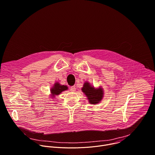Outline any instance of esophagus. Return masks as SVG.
<instances>
[{
  "label": "esophagus",
  "mask_w": 155,
  "mask_h": 155,
  "mask_svg": "<svg viewBox=\"0 0 155 155\" xmlns=\"http://www.w3.org/2000/svg\"><path fill=\"white\" fill-rule=\"evenodd\" d=\"M70 90H71V91H75V90H76V87H75L74 85L71 87Z\"/></svg>",
  "instance_id": "esophagus-1"
}]
</instances>
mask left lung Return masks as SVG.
<instances>
[{
	"mask_svg": "<svg viewBox=\"0 0 155 155\" xmlns=\"http://www.w3.org/2000/svg\"><path fill=\"white\" fill-rule=\"evenodd\" d=\"M82 91L87 96L88 102L92 104H97L99 103L103 98L104 91L103 88L101 87L98 88H95L88 82H85L84 84Z\"/></svg>",
	"mask_w": 155,
	"mask_h": 155,
	"instance_id": "left-lung-1",
	"label": "left lung"
}]
</instances>
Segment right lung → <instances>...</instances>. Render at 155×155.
<instances>
[{
  "mask_svg": "<svg viewBox=\"0 0 155 155\" xmlns=\"http://www.w3.org/2000/svg\"><path fill=\"white\" fill-rule=\"evenodd\" d=\"M68 88V87L67 85H61L58 82H55L52 88H51V94L52 97H54L55 95H58L63 91L67 90Z\"/></svg>",
  "mask_w": 155,
  "mask_h": 155,
  "instance_id": "right-lung-1",
  "label": "right lung"
}]
</instances>
